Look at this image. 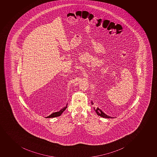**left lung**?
I'll use <instances>...</instances> for the list:
<instances>
[{
    "instance_id": "8db88e82",
    "label": "left lung",
    "mask_w": 157,
    "mask_h": 157,
    "mask_svg": "<svg viewBox=\"0 0 157 157\" xmlns=\"http://www.w3.org/2000/svg\"><path fill=\"white\" fill-rule=\"evenodd\" d=\"M91 104H93V103L91 102ZM94 111H96V113L98 115L100 116L101 117H103V118H113V117H111L109 116L106 115L104 114V113L102 111H101V109H99L98 107H97V109L94 108Z\"/></svg>"
}]
</instances>
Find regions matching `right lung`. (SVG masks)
<instances>
[{
  "label": "right lung",
  "mask_w": 157,
  "mask_h": 157,
  "mask_svg": "<svg viewBox=\"0 0 157 157\" xmlns=\"http://www.w3.org/2000/svg\"><path fill=\"white\" fill-rule=\"evenodd\" d=\"M67 105H68V104H67L66 106L65 107L62 108L60 111H57V112H56L53 113L51 114L50 116L46 117V118H53V117H56L59 116L61 115V114L66 109Z\"/></svg>",
  "instance_id": "obj_1"
}]
</instances>
